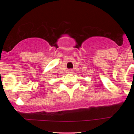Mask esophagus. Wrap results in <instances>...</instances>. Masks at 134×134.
I'll return each mask as SVG.
<instances>
[{
    "label": "esophagus",
    "instance_id": "obj_1",
    "mask_svg": "<svg viewBox=\"0 0 134 134\" xmlns=\"http://www.w3.org/2000/svg\"><path fill=\"white\" fill-rule=\"evenodd\" d=\"M72 71V70H69V72H70V73H71V72Z\"/></svg>",
    "mask_w": 134,
    "mask_h": 134
}]
</instances>
